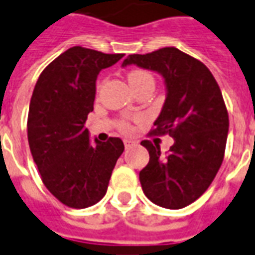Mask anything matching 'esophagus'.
Returning a JSON list of instances; mask_svg holds the SVG:
<instances>
[{
	"label": "esophagus",
	"instance_id": "obj_1",
	"mask_svg": "<svg viewBox=\"0 0 255 255\" xmlns=\"http://www.w3.org/2000/svg\"><path fill=\"white\" fill-rule=\"evenodd\" d=\"M124 143H125V147H126V148H129V147H131V146H133V141H131V140L126 139Z\"/></svg>",
	"mask_w": 255,
	"mask_h": 255
}]
</instances>
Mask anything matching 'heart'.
<instances>
[{
	"label": "heart",
	"mask_w": 255,
	"mask_h": 255,
	"mask_svg": "<svg viewBox=\"0 0 255 255\" xmlns=\"http://www.w3.org/2000/svg\"><path fill=\"white\" fill-rule=\"evenodd\" d=\"M128 80H129V83H130V85L133 87L134 91L139 90L140 87H143V85H147V84L154 85V78H153V76H151L148 71L141 70V68H134V70H131L130 73L128 74ZM102 85H104V80H100L98 84H97V94H100ZM118 129L122 131V133H126V134H128V133H131V131H133V126H131L129 119H121V121L118 122Z\"/></svg>",
	"instance_id": "heart-1"
}]
</instances>
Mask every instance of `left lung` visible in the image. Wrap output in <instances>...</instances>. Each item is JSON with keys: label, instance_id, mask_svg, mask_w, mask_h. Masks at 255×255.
Wrapping results in <instances>:
<instances>
[{"label": "left lung", "instance_id": "8db88e82", "mask_svg": "<svg viewBox=\"0 0 255 255\" xmlns=\"http://www.w3.org/2000/svg\"><path fill=\"white\" fill-rule=\"evenodd\" d=\"M128 64L163 74L167 98L148 134L174 137L167 154H161L157 139L140 143L150 154L139 174L143 192L158 206L185 208L209 188L223 163L229 114L222 91L201 60L177 47L130 54L124 61Z\"/></svg>", "mask_w": 255, "mask_h": 255}]
</instances>
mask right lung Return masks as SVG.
Wrapping results in <instances>:
<instances>
[{
	"label": "right lung",
	"mask_w": 255,
	"mask_h": 255,
	"mask_svg": "<svg viewBox=\"0 0 255 255\" xmlns=\"http://www.w3.org/2000/svg\"><path fill=\"white\" fill-rule=\"evenodd\" d=\"M122 57L124 53L74 46L53 60L35 85L28 114L29 147L44 187L68 208L100 202L124 153L119 137L95 140L91 146L85 129L94 111L97 76Z\"/></svg>",
	"instance_id": "right-lung-1"
}]
</instances>
